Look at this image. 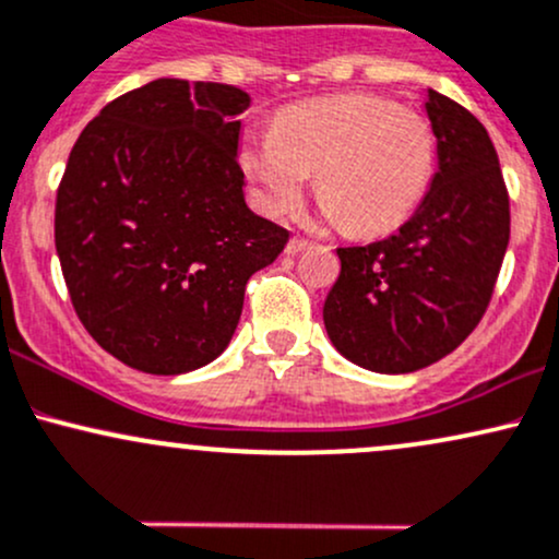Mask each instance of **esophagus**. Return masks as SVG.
I'll list each match as a JSON object with an SVG mask.
<instances>
[{"label": "esophagus", "instance_id": "1", "mask_svg": "<svg viewBox=\"0 0 559 559\" xmlns=\"http://www.w3.org/2000/svg\"><path fill=\"white\" fill-rule=\"evenodd\" d=\"M311 246V242L309 240H304V237H293V240L290 242H287V255H298L300 253V250H306V248H309Z\"/></svg>", "mask_w": 559, "mask_h": 559}]
</instances>
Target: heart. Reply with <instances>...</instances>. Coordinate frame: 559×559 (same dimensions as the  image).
I'll return each instance as SVG.
<instances>
[{"label": "heart", "instance_id": "obj_1", "mask_svg": "<svg viewBox=\"0 0 559 559\" xmlns=\"http://www.w3.org/2000/svg\"><path fill=\"white\" fill-rule=\"evenodd\" d=\"M242 168L269 213H293L317 174L332 218L354 235L399 229L436 174V131L415 110L372 94H337L285 110L242 144Z\"/></svg>", "mask_w": 559, "mask_h": 559}]
</instances>
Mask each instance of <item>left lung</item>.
<instances>
[{"instance_id":"left-lung-1","label":"left lung","mask_w":559,"mask_h":559,"mask_svg":"<svg viewBox=\"0 0 559 559\" xmlns=\"http://www.w3.org/2000/svg\"><path fill=\"white\" fill-rule=\"evenodd\" d=\"M438 171L396 235L337 248L341 277L324 328L348 361L404 374L443 359L491 304L507 242L510 195L491 136L454 99L428 90Z\"/></svg>"}]
</instances>
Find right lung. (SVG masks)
I'll return each instance as SVG.
<instances>
[{"label":"right lung","mask_w":559,"mask_h":559,"mask_svg":"<svg viewBox=\"0 0 559 559\" xmlns=\"http://www.w3.org/2000/svg\"><path fill=\"white\" fill-rule=\"evenodd\" d=\"M248 105L237 86L158 79L105 105L73 144L55 203L62 277L86 332L140 372L216 359L248 280L290 240L242 198Z\"/></svg>","instance_id":"add662e5"}]
</instances>
